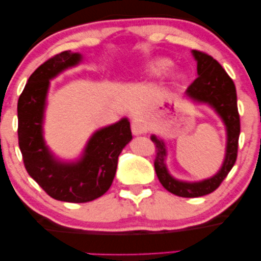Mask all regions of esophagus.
<instances>
[{
  "label": "esophagus",
  "instance_id": "1",
  "mask_svg": "<svg viewBox=\"0 0 261 261\" xmlns=\"http://www.w3.org/2000/svg\"><path fill=\"white\" fill-rule=\"evenodd\" d=\"M132 132L134 135H141L146 132V125L140 120H134L132 122Z\"/></svg>",
  "mask_w": 261,
  "mask_h": 261
}]
</instances>
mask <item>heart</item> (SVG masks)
<instances>
[{
	"instance_id": "heart-1",
	"label": "heart",
	"mask_w": 261,
	"mask_h": 261,
	"mask_svg": "<svg viewBox=\"0 0 261 261\" xmlns=\"http://www.w3.org/2000/svg\"><path fill=\"white\" fill-rule=\"evenodd\" d=\"M172 68V62L168 59H157L148 67V74L153 77H162L168 74Z\"/></svg>"
}]
</instances>
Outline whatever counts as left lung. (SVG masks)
Instances as JSON below:
<instances>
[{"instance_id": "1", "label": "left lung", "mask_w": 261, "mask_h": 261, "mask_svg": "<svg viewBox=\"0 0 261 261\" xmlns=\"http://www.w3.org/2000/svg\"><path fill=\"white\" fill-rule=\"evenodd\" d=\"M198 62V77L187 88L186 96L199 102H206L214 109L227 127V153L221 170L214 177L199 182L179 181L170 176L165 165V144L155 135L151 141L155 144L156 157L153 165L160 181L166 191L182 198H198L214 192L237 160L238 139L241 133V120L237 108V93L233 81L216 60L201 50H192Z\"/></svg>"}]
</instances>
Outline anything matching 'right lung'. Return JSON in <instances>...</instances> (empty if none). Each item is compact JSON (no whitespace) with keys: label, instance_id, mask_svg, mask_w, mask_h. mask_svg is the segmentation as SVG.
Segmentation results:
<instances>
[{"label":"right lung","instance_id":"obj_1","mask_svg":"<svg viewBox=\"0 0 261 261\" xmlns=\"http://www.w3.org/2000/svg\"><path fill=\"white\" fill-rule=\"evenodd\" d=\"M81 59V54L65 50L47 60L30 76L17 104L18 144L28 173L53 199L74 203L92 201L110 189L118 157L132 140L129 121L123 118L97 130L82 159L74 163L58 161L46 147L42 120L49 80Z\"/></svg>","mask_w":261,"mask_h":261}]
</instances>
